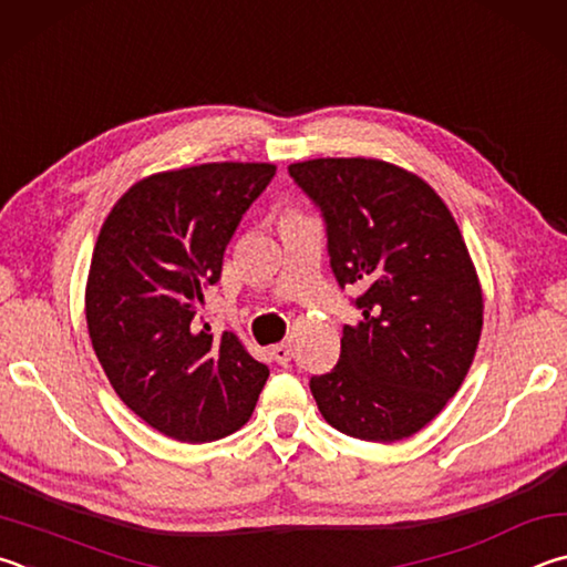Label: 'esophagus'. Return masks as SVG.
Returning a JSON list of instances; mask_svg holds the SVG:
<instances>
[{
    "mask_svg": "<svg viewBox=\"0 0 567 567\" xmlns=\"http://www.w3.org/2000/svg\"><path fill=\"white\" fill-rule=\"evenodd\" d=\"M291 343H276V346H271V359L276 361V363H281V365H286L291 361Z\"/></svg>",
    "mask_w": 567,
    "mask_h": 567,
    "instance_id": "obj_1",
    "label": "esophagus"
}]
</instances>
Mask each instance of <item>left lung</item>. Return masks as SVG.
I'll return each mask as SVG.
<instances>
[{"mask_svg": "<svg viewBox=\"0 0 567 567\" xmlns=\"http://www.w3.org/2000/svg\"><path fill=\"white\" fill-rule=\"evenodd\" d=\"M289 174L323 216L336 281L361 289L339 363L311 375L316 405L353 439H409L453 399L478 349L483 293L461 228L423 178L379 158H313Z\"/></svg>", "mask_w": 567, "mask_h": 567, "instance_id": "left-lung-1", "label": "left lung"}]
</instances>
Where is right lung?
<instances>
[{
	"label": "right lung",
	"instance_id": "obj_1",
	"mask_svg": "<svg viewBox=\"0 0 567 567\" xmlns=\"http://www.w3.org/2000/svg\"><path fill=\"white\" fill-rule=\"evenodd\" d=\"M276 174L274 164H202L134 184L99 231L86 326L118 399L158 433L208 443L251 419L268 379L231 331L196 329L204 289Z\"/></svg>",
	"mask_w": 567,
	"mask_h": 567
}]
</instances>
